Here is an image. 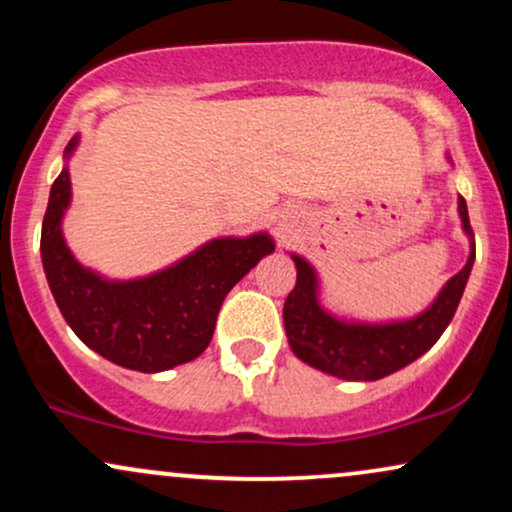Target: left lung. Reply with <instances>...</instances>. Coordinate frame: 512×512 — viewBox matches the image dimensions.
<instances>
[{
	"instance_id": "left-lung-1",
	"label": "left lung",
	"mask_w": 512,
	"mask_h": 512,
	"mask_svg": "<svg viewBox=\"0 0 512 512\" xmlns=\"http://www.w3.org/2000/svg\"><path fill=\"white\" fill-rule=\"evenodd\" d=\"M460 216L464 233L474 238L467 202L462 197ZM474 257L477 250L472 243L467 264L445 284L436 303L414 320L392 322V325H356V322L337 320L320 308L313 267L303 257L293 255L298 272L296 286L284 303V327L293 354L308 366L344 380H380L409 366L411 361L426 354L450 325L472 272Z\"/></svg>"
}]
</instances>
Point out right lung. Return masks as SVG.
Instances as JSON below:
<instances>
[{
	"label": "right lung",
	"mask_w": 512,
	"mask_h": 512,
	"mask_svg": "<svg viewBox=\"0 0 512 512\" xmlns=\"http://www.w3.org/2000/svg\"><path fill=\"white\" fill-rule=\"evenodd\" d=\"M72 139L64 156H72ZM72 182L67 168L52 182L40 233V255L57 308L86 346L108 361L158 373L192 361L214 337L226 293L274 250L267 233L219 238L163 272L134 281H108L74 260L62 238V214Z\"/></svg>",
	"instance_id": "obj_1"
}]
</instances>
